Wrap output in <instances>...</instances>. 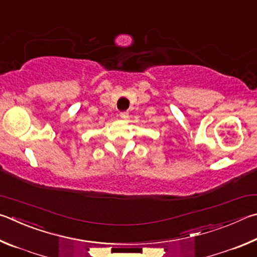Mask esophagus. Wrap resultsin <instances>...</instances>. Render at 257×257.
<instances>
[{
  "instance_id": "esophagus-1",
  "label": "esophagus",
  "mask_w": 257,
  "mask_h": 257,
  "mask_svg": "<svg viewBox=\"0 0 257 257\" xmlns=\"http://www.w3.org/2000/svg\"><path fill=\"white\" fill-rule=\"evenodd\" d=\"M119 116H120V118H127L128 117V112L127 111H120L119 112Z\"/></svg>"
}]
</instances>
